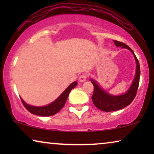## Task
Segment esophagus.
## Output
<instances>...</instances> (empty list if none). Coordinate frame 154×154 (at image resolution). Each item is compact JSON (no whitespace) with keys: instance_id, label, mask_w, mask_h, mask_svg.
Here are the masks:
<instances>
[{"instance_id":"obj_1","label":"esophagus","mask_w":154,"mask_h":154,"mask_svg":"<svg viewBox=\"0 0 154 154\" xmlns=\"http://www.w3.org/2000/svg\"><path fill=\"white\" fill-rule=\"evenodd\" d=\"M87 74L86 73H83V74H81V75H80L79 78V80L80 82H85L86 81V79H87Z\"/></svg>"}]
</instances>
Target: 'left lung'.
<instances>
[{"mask_svg": "<svg viewBox=\"0 0 154 154\" xmlns=\"http://www.w3.org/2000/svg\"><path fill=\"white\" fill-rule=\"evenodd\" d=\"M116 45L117 47H122V48H126L130 51L132 52L135 59L136 62V73L134 76V81L132 82L131 86H130L129 90L125 92V94H121L119 96L111 95L108 92L104 91L101 88L97 82L91 79L92 85H94V92L92 96V100L97 108L100 110L109 112V111H113L120 110V109L127 106L128 105L131 104V102L135 97L137 92L139 83H140V63L134 54V52L130 48L129 46L125 45V43L122 42L113 41Z\"/></svg>", "mask_w": 154, "mask_h": 154, "instance_id": "obj_1", "label": "left lung"}]
</instances>
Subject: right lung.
Listing matches in <instances>:
<instances>
[{
	"mask_svg": "<svg viewBox=\"0 0 154 154\" xmlns=\"http://www.w3.org/2000/svg\"><path fill=\"white\" fill-rule=\"evenodd\" d=\"M77 85V82L75 81L71 84L62 94L54 100L51 104L47 105L45 106H33L31 105L27 104L24 100L21 98V100L24 104L25 108L28 110L29 112L33 113V114L40 116H50L56 114L58 113L61 109L64 106L65 103L66 102L67 98H68L69 94L70 93L71 90L74 88Z\"/></svg>",
	"mask_w": 154,
	"mask_h": 154,
	"instance_id": "1",
	"label": "right lung"
}]
</instances>
